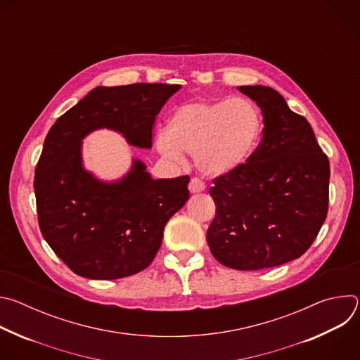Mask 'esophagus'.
<instances>
[{
    "mask_svg": "<svg viewBox=\"0 0 360 360\" xmlns=\"http://www.w3.org/2000/svg\"><path fill=\"white\" fill-rule=\"evenodd\" d=\"M189 191L191 193H199L205 191V184L199 178H192L189 182Z\"/></svg>",
    "mask_w": 360,
    "mask_h": 360,
    "instance_id": "esophagus-1",
    "label": "esophagus"
}]
</instances>
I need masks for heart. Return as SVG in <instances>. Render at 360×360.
Returning a JSON list of instances; mask_svg holds the SVG:
<instances>
[{
  "label": "heart",
  "instance_id": "1",
  "mask_svg": "<svg viewBox=\"0 0 360 360\" xmlns=\"http://www.w3.org/2000/svg\"><path fill=\"white\" fill-rule=\"evenodd\" d=\"M262 131V115L246 98L186 102L169 115L155 146L171 162L186 153L207 176H229L249 162Z\"/></svg>",
  "mask_w": 360,
  "mask_h": 360
}]
</instances>
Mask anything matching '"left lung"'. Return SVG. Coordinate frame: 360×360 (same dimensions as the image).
I'll return each mask as SVG.
<instances>
[{
  "mask_svg": "<svg viewBox=\"0 0 360 360\" xmlns=\"http://www.w3.org/2000/svg\"><path fill=\"white\" fill-rule=\"evenodd\" d=\"M238 89L262 111V142L242 169L214 179L217 215L207 240L222 265L258 271L309 249L328 215L330 167L309 122L278 91Z\"/></svg>",
  "mask_w": 360,
  "mask_h": 360,
  "instance_id": "1",
  "label": "left lung"
}]
</instances>
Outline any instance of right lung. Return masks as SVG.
<instances>
[{"label": "right lung", "mask_w": 360, "mask_h": 360, "mask_svg": "<svg viewBox=\"0 0 360 360\" xmlns=\"http://www.w3.org/2000/svg\"><path fill=\"white\" fill-rule=\"evenodd\" d=\"M181 85L96 86L51 127L35 168L34 189L44 239L77 275L111 281L143 271L164 228L189 199V176L153 179L132 160L117 181L98 179L82 162V139L96 129L149 149L152 128Z\"/></svg>", "instance_id": "right-lung-1"}]
</instances>
